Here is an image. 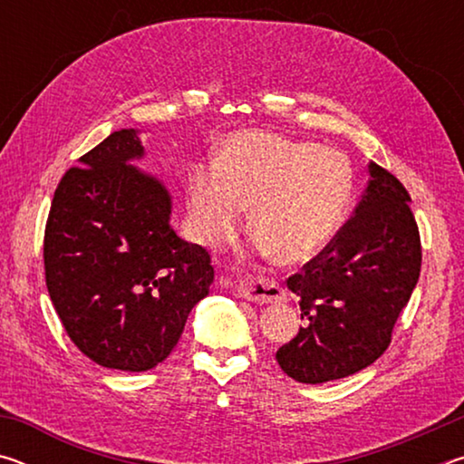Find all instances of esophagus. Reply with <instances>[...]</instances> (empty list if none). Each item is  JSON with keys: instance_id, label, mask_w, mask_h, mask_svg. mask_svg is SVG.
I'll list each match as a JSON object with an SVG mask.
<instances>
[{"instance_id": "obj_1", "label": "esophagus", "mask_w": 464, "mask_h": 464, "mask_svg": "<svg viewBox=\"0 0 464 464\" xmlns=\"http://www.w3.org/2000/svg\"><path fill=\"white\" fill-rule=\"evenodd\" d=\"M239 296L247 298L251 303H280L285 298V288H282L278 282L270 278H254L247 276L239 282L237 286Z\"/></svg>"}]
</instances>
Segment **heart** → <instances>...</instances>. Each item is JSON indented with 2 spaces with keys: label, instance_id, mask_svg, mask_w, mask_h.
Returning <instances> with one entry per match:
<instances>
[{
  "label": "heart",
  "instance_id": "heart-1",
  "mask_svg": "<svg viewBox=\"0 0 464 464\" xmlns=\"http://www.w3.org/2000/svg\"><path fill=\"white\" fill-rule=\"evenodd\" d=\"M352 190V166L337 149L243 130L225 140L217 166L192 169L188 217L196 241L217 247L249 207L262 249L282 264H304L340 231Z\"/></svg>",
  "mask_w": 464,
  "mask_h": 464
}]
</instances>
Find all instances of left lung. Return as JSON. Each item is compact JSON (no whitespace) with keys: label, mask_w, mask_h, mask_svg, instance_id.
I'll list each match as a JSON object with an SVG mask.
<instances>
[{"label":"left lung","mask_w":464,"mask_h":464,"mask_svg":"<svg viewBox=\"0 0 464 464\" xmlns=\"http://www.w3.org/2000/svg\"><path fill=\"white\" fill-rule=\"evenodd\" d=\"M368 186L332 243L286 286L307 325L276 352L290 379L319 384L371 366L391 343L421 268L410 194L387 169L368 163Z\"/></svg>","instance_id":"8db88e82"}]
</instances>
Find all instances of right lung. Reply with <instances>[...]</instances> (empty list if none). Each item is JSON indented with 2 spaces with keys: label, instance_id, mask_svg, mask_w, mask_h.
Here are the masks:
<instances>
[{
  "label": "right lung",
  "instance_id": "right-lung-1",
  "mask_svg": "<svg viewBox=\"0 0 464 464\" xmlns=\"http://www.w3.org/2000/svg\"><path fill=\"white\" fill-rule=\"evenodd\" d=\"M139 130H114L65 171L44 229L54 311L85 356L143 372L176 348L215 280L208 251L171 229V196L132 161Z\"/></svg>",
  "mask_w": 464,
  "mask_h": 464
}]
</instances>
